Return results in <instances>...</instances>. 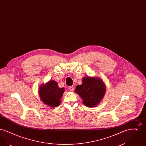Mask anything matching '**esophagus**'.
Instances as JSON below:
<instances>
[{
    "instance_id": "34e87169",
    "label": "esophagus",
    "mask_w": 146,
    "mask_h": 146,
    "mask_svg": "<svg viewBox=\"0 0 146 146\" xmlns=\"http://www.w3.org/2000/svg\"><path fill=\"white\" fill-rule=\"evenodd\" d=\"M68 90H69L70 91H73L74 90V87L73 86H70V87L68 88Z\"/></svg>"
}]
</instances>
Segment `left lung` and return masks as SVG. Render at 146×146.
Listing matches in <instances>:
<instances>
[{"label": "left lung", "mask_w": 146, "mask_h": 146, "mask_svg": "<svg viewBox=\"0 0 146 146\" xmlns=\"http://www.w3.org/2000/svg\"><path fill=\"white\" fill-rule=\"evenodd\" d=\"M82 85L76 86L75 92L83 100V104L87 107L97 106L104 97L106 86L98 78L84 77Z\"/></svg>", "instance_id": "obj_1"}]
</instances>
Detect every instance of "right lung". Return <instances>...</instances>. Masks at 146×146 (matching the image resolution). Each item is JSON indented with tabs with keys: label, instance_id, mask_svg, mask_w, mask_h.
<instances>
[{
	"label": "right lung",
	"instance_id": "obj_1",
	"mask_svg": "<svg viewBox=\"0 0 146 146\" xmlns=\"http://www.w3.org/2000/svg\"><path fill=\"white\" fill-rule=\"evenodd\" d=\"M39 91L42 102L49 106L55 107L60 104V98L64 90V88H59L56 81L51 80L41 85Z\"/></svg>",
	"mask_w": 146,
	"mask_h": 146
}]
</instances>
